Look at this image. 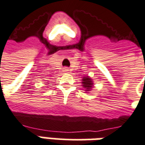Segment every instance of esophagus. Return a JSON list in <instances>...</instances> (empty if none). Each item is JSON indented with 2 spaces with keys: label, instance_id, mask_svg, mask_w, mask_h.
<instances>
[{
  "label": "esophagus",
  "instance_id": "obj_1",
  "mask_svg": "<svg viewBox=\"0 0 145 145\" xmlns=\"http://www.w3.org/2000/svg\"><path fill=\"white\" fill-rule=\"evenodd\" d=\"M63 71H64V72H68V71H69V69H68L67 67H66V68H64Z\"/></svg>",
  "mask_w": 145,
  "mask_h": 145
}]
</instances>
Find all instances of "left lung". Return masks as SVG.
<instances>
[{
    "instance_id": "8db88e82",
    "label": "left lung",
    "mask_w": 145,
    "mask_h": 145,
    "mask_svg": "<svg viewBox=\"0 0 145 145\" xmlns=\"http://www.w3.org/2000/svg\"><path fill=\"white\" fill-rule=\"evenodd\" d=\"M82 86L85 88V91L86 92L91 91L94 87V82L91 78V77L89 76L83 77L82 79Z\"/></svg>"
}]
</instances>
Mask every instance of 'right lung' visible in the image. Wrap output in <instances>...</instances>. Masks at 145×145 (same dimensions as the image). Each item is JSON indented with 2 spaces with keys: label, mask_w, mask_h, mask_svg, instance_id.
I'll use <instances>...</instances> for the list:
<instances>
[{
  "label": "right lung",
  "mask_w": 145,
  "mask_h": 145,
  "mask_svg": "<svg viewBox=\"0 0 145 145\" xmlns=\"http://www.w3.org/2000/svg\"><path fill=\"white\" fill-rule=\"evenodd\" d=\"M46 83H47V82H46ZM47 84H48V83H47Z\"/></svg>",
  "instance_id": "right-lung-1"
}]
</instances>
